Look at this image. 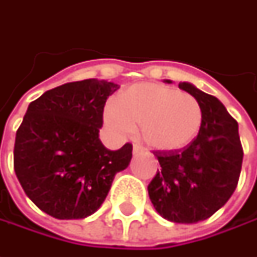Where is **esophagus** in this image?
I'll return each instance as SVG.
<instances>
[{
  "label": "esophagus",
  "instance_id": "esophagus-1",
  "mask_svg": "<svg viewBox=\"0 0 257 257\" xmlns=\"http://www.w3.org/2000/svg\"><path fill=\"white\" fill-rule=\"evenodd\" d=\"M140 153H143V149H142L140 146H137V144H136V146L133 147V154H140Z\"/></svg>",
  "mask_w": 257,
  "mask_h": 257
}]
</instances>
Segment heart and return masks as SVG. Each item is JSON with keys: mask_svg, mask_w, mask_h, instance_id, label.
I'll use <instances>...</instances> for the list:
<instances>
[{"mask_svg": "<svg viewBox=\"0 0 257 257\" xmlns=\"http://www.w3.org/2000/svg\"><path fill=\"white\" fill-rule=\"evenodd\" d=\"M104 121L121 137L132 136L140 125L147 147L176 153L197 137L203 113L190 94L157 83H140L123 90L105 107Z\"/></svg>", "mask_w": 257, "mask_h": 257, "instance_id": "1", "label": "heart"}]
</instances>
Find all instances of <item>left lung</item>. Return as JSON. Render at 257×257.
<instances>
[{"label":"left lung","mask_w":257,"mask_h":257,"mask_svg":"<svg viewBox=\"0 0 257 257\" xmlns=\"http://www.w3.org/2000/svg\"><path fill=\"white\" fill-rule=\"evenodd\" d=\"M179 87L200 104L202 127L184 150L156 152L162 170L147 190L162 217L174 223H197L209 219L230 199L242 170L243 150L237 121L220 100L186 81Z\"/></svg>","instance_id":"1"}]
</instances>
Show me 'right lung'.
Returning a JSON list of instances; mask_svg holds the SVG:
<instances>
[{"instance_id": "1", "label": "right lung", "mask_w": 257, "mask_h": 257, "mask_svg": "<svg viewBox=\"0 0 257 257\" xmlns=\"http://www.w3.org/2000/svg\"><path fill=\"white\" fill-rule=\"evenodd\" d=\"M120 85L88 78L55 87L30 103L17 130L14 170L25 194L60 220L84 219L130 164L132 144L108 150L98 139L104 104Z\"/></svg>"}]
</instances>
